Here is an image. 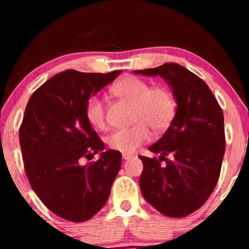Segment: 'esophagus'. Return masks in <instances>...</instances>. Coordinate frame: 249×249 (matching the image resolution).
I'll list each match as a JSON object with an SVG mask.
<instances>
[{"instance_id":"obj_1","label":"esophagus","mask_w":249,"mask_h":249,"mask_svg":"<svg viewBox=\"0 0 249 249\" xmlns=\"http://www.w3.org/2000/svg\"><path fill=\"white\" fill-rule=\"evenodd\" d=\"M131 158H134L132 154H122V159L125 160V161H127V160H130Z\"/></svg>"}]
</instances>
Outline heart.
Instances as JSON below:
<instances>
[{
	"instance_id": "1",
	"label": "heart",
	"mask_w": 249,
	"mask_h": 249,
	"mask_svg": "<svg viewBox=\"0 0 249 249\" xmlns=\"http://www.w3.org/2000/svg\"><path fill=\"white\" fill-rule=\"evenodd\" d=\"M111 94L132 104L130 128L114 131L108 137L111 148L124 154H131L151 138L152 128L155 132L166 130L176 115L177 103L171 91L165 87H153L145 80L125 77L111 88ZM86 119L94 128L103 129L107 124L105 107L97 97H91L85 108Z\"/></svg>"
}]
</instances>
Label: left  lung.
<instances>
[{
	"label": "left lung",
	"mask_w": 249,
	"mask_h": 249,
	"mask_svg": "<svg viewBox=\"0 0 249 249\" xmlns=\"http://www.w3.org/2000/svg\"><path fill=\"white\" fill-rule=\"evenodd\" d=\"M134 72L163 78L177 102L168 130L148 148L159 159L139 156L144 164L142 194L164 215L187 216L206 202L219 180L226 151L223 112L205 81L180 64Z\"/></svg>",
	"instance_id": "1"
}]
</instances>
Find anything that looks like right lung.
Here are the masks:
<instances>
[{
  "mask_svg": "<svg viewBox=\"0 0 249 249\" xmlns=\"http://www.w3.org/2000/svg\"><path fill=\"white\" fill-rule=\"evenodd\" d=\"M121 70L86 73L66 70L34 91L19 130L23 164L30 186L47 209L72 222H84L105 205L121 168V153L104 152V142L87 121L91 96ZM100 153L81 166V159Z\"/></svg>",
  "mask_w": 249,
  "mask_h": 249,
  "instance_id": "right-lung-1",
  "label": "right lung"
}]
</instances>
